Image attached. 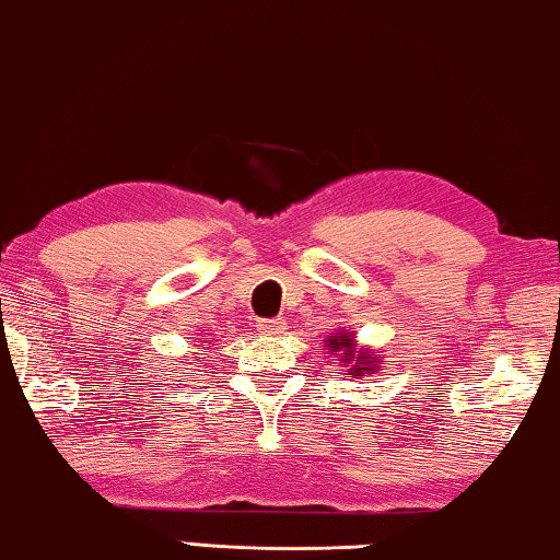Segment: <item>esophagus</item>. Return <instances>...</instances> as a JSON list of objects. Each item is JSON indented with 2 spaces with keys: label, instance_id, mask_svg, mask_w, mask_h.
<instances>
[{
  "label": "esophagus",
  "instance_id": "obj_1",
  "mask_svg": "<svg viewBox=\"0 0 560 560\" xmlns=\"http://www.w3.org/2000/svg\"><path fill=\"white\" fill-rule=\"evenodd\" d=\"M283 318H259L256 322V328H259V334L264 336H273V334H281L283 331Z\"/></svg>",
  "mask_w": 560,
  "mask_h": 560
}]
</instances>
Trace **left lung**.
I'll return each instance as SVG.
<instances>
[{"label": "left lung", "mask_w": 560, "mask_h": 560, "mask_svg": "<svg viewBox=\"0 0 560 560\" xmlns=\"http://www.w3.org/2000/svg\"><path fill=\"white\" fill-rule=\"evenodd\" d=\"M349 343H351V339H346V336H339V339H336V336H331V339H328V346H331V351H343V357H341V361H346L349 363L351 359H357V363H363V366H353L351 369V376H363L366 374V371H374V369H366V363L369 366H374L376 361H366V359H376L374 353H353L351 349H349Z\"/></svg>", "instance_id": "8db88e82"}]
</instances>
